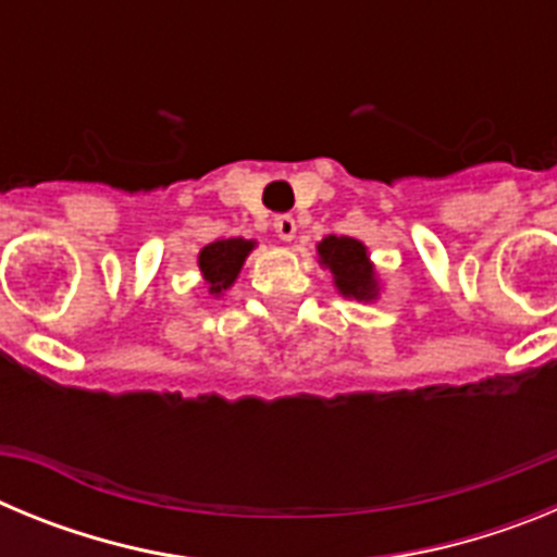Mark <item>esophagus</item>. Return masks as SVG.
Instances as JSON below:
<instances>
[{"label": "esophagus", "mask_w": 557, "mask_h": 557, "mask_svg": "<svg viewBox=\"0 0 557 557\" xmlns=\"http://www.w3.org/2000/svg\"><path fill=\"white\" fill-rule=\"evenodd\" d=\"M275 234H278V239H284V243H293L295 231H298V225H295V218H289V214H278L273 223Z\"/></svg>", "instance_id": "34e87169"}]
</instances>
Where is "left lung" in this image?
<instances>
[{"instance_id":"1","label":"left lung","mask_w":557,"mask_h":557,"mask_svg":"<svg viewBox=\"0 0 557 557\" xmlns=\"http://www.w3.org/2000/svg\"><path fill=\"white\" fill-rule=\"evenodd\" d=\"M318 259L332 270L339 295L357 301H373L379 295V278L368 259V248L354 236H323L318 243Z\"/></svg>"}]
</instances>
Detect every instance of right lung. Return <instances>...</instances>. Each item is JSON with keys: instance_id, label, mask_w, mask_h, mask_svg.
<instances>
[{"instance_id": "right-lung-1", "label": "right lung", "mask_w": 557, "mask_h": 557, "mask_svg": "<svg viewBox=\"0 0 557 557\" xmlns=\"http://www.w3.org/2000/svg\"><path fill=\"white\" fill-rule=\"evenodd\" d=\"M253 239H243V236H234V239H218V243L206 245L198 256L200 273H203V282L209 284L211 295H223L231 284L236 282V275L243 270L245 259L253 250Z\"/></svg>"}]
</instances>
